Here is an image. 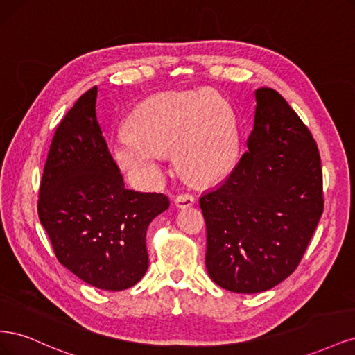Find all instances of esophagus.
<instances>
[{"instance_id": "1", "label": "esophagus", "mask_w": 355, "mask_h": 355, "mask_svg": "<svg viewBox=\"0 0 355 355\" xmlns=\"http://www.w3.org/2000/svg\"><path fill=\"white\" fill-rule=\"evenodd\" d=\"M196 202V197L189 194V192H182V194H178L175 198V204L179 209H185L192 206Z\"/></svg>"}]
</instances>
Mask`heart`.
<instances>
[{"mask_svg": "<svg viewBox=\"0 0 355 355\" xmlns=\"http://www.w3.org/2000/svg\"><path fill=\"white\" fill-rule=\"evenodd\" d=\"M127 132L111 145L124 170L151 175L173 151L179 170L197 182L228 175L237 163L239 135L227 101L214 92L170 90L139 103Z\"/></svg>", "mask_w": 355, "mask_h": 355, "instance_id": "heart-1", "label": "heart"}]
</instances>
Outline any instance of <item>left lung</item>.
I'll use <instances>...</instances> for the list:
<instances>
[{
    "label": "left lung",
    "mask_w": 355,
    "mask_h": 355,
    "mask_svg": "<svg viewBox=\"0 0 355 355\" xmlns=\"http://www.w3.org/2000/svg\"><path fill=\"white\" fill-rule=\"evenodd\" d=\"M247 149L227 180L200 198L211 280L257 293L292 274L324 209L317 144L274 89L254 92Z\"/></svg>",
    "instance_id": "8db88e82"
}]
</instances>
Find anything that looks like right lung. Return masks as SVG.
<instances>
[{"label": "right lung", "instance_id": "right-lung-1", "mask_svg": "<svg viewBox=\"0 0 355 355\" xmlns=\"http://www.w3.org/2000/svg\"><path fill=\"white\" fill-rule=\"evenodd\" d=\"M98 85L59 123L38 192V218L58 261L102 290L135 286L148 270L146 230L168 209L158 192L124 188L96 115Z\"/></svg>", "mask_w": 355, "mask_h": 355}]
</instances>
